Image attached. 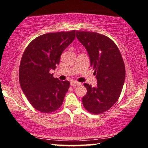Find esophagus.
<instances>
[{"label": "esophagus", "mask_w": 148, "mask_h": 148, "mask_svg": "<svg viewBox=\"0 0 148 148\" xmlns=\"http://www.w3.org/2000/svg\"><path fill=\"white\" fill-rule=\"evenodd\" d=\"M71 86H74V87H76V86H81V83H79L77 82V81H72L70 83Z\"/></svg>", "instance_id": "1"}]
</instances>
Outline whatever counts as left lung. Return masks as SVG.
I'll list each match as a JSON object with an SVG mask.
<instances>
[{"label": "left lung", "instance_id": "left-lung-1", "mask_svg": "<svg viewBox=\"0 0 148 148\" xmlns=\"http://www.w3.org/2000/svg\"><path fill=\"white\" fill-rule=\"evenodd\" d=\"M76 38L86 49L95 70L97 86L84 84L87 93L82 103L88 111L99 114L118 101L125 80V67L116 45L103 35L76 31Z\"/></svg>", "mask_w": 148, "mask_h": 148}]
</instances>
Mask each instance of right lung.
Masks as SVG:
<instances>
[{"label": "right lung", "mask_w": 148, "mask_h": 148, "mask_svg": "<svg viewBox=\"0 0 148 148\" xmlns=\"http://www.w3.org/2000/svg\"><path fill=\"white\" fill-rule=\"evenodd\" d=\"M76 30L50 33L33 40L25 49L19 67L20 86L37 111L51 113L60 108L69 87L68 81L54 78L63 51L74 41Z\"/></svg>", "instance_id": "add662e5"}]
</instances>
